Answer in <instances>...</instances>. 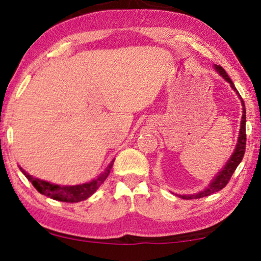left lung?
Wrapping results in <instances>:
<instances>
[{"label":"left lung","instance_id":"left-lung-1","mask_svg":"<svg viewBox=\"0 0 261 261\" xmlns=\"http://www.w3.org/2000/svg\"><path fill=\"white\" fill-rule=\"evenodd\" d=\"M215 69L219 71V73L222 76L224 80H226L228 83L231 85V88L234 89L235 91H237V88L234 87V83L231 82V80L228 76L226 71L222 66H217L215 65ZM239 94V92H238ZM241 98V97H240ZM242 102V106H244V108H242V119H241V128H240V135H239V140H238V145L237 147H235V151L233 153V155L230 156V159L228 160V163L226 164V166L223 167V170L221 171V172L217 174L215 177V179H214L212 183H210L209 188L205 189L204 191L199 192V194H196V195H190V196H187V195H179V197L184 198V199H192V198H201V197H205V196H209L214 194V192H217L220 191L221 189H223L226 185L228 184V181L230 180L231 176H233L234 171L237 170V167L239 164L241 163L242 158H244V154H245V151H246V108H245V103L244 101L241 99Z\"/></svg>","mask_w":261,"mask_h":261}]
</instances>
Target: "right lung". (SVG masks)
<instances>
[{
	"mask_svg": "<svg viewBox=\"0 0 261 261\" xmlns=\"http://www.w3.org/2000/svg\"><path fill=\"white\" fill-rule=\"evenodd\" d=\"M113 163L107 167V170L103 172L101 176H99L97 179H94L90 183H85L82 185H73V187H60V185L51 184L48 181L38 179V178L32 177L31 174L21 169L22 173L27 177V179L33 184V187L37 189V190L40 192V194L47 196V197L52 199H57V201L60 202H66V203H76L81 202L87 199L88 197L94 194V192L97 190V189L101 187V184L106 180V178L108 177L110 173V170L113 167Z\"/></svg>",
	"mask_w": 261,
	"mask_h": 261,
	"instance_id": "right-lung-1",
	"label": "right lung"
}]
</instances>
